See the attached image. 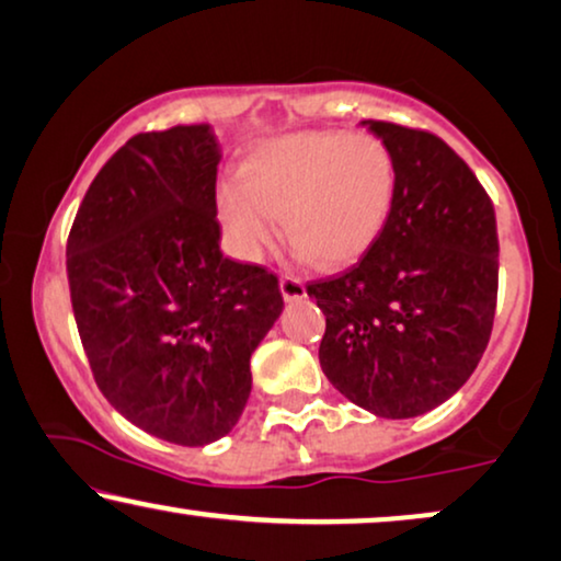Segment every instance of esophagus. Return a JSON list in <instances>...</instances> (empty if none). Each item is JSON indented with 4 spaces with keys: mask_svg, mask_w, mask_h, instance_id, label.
Listing matches in <instances>:
<instances>
[{
    "mask_svg": "<svg viewBox=\"0 0 561 561\" xmlns=\"http://www.w3.org/2000/svg\"><path fill=\"white\" fill-rule=\"evenodd\" d=\"M279 289H282V297H285L287 302H295V300H302L305 295H308V289H305V285L297 276H289L285 274L279 279Z\"/></svg>",
    "mask_w": 561,
    "mask_h": 561,
    "instance_id": "1",
    "label": "esophagus"
}]
</instances>
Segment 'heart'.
Masks as SVG:
<instances>
[{
    "label": "heart",
    "instance_id": "heart-1",
    "mask_svg": "<svg viewBox=\"0 0 561 561\" xmlns=\"http://www.w3.org/2000/svg\"><path fill=\"white\" fill-rule=\"evenodd\" d=\"M398 167L375 136L289 133L253 148L241 179L220 186V226L236 256L259 261L285 230L300 259L346 266L387 226Z\"/></svg>",
    "mask_w": 561,
    "mask_h": 561
}]
</instances>
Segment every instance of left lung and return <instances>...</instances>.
Listing matches in <instances>:
<instances>
[{"label":"left lung","mask_w":561,"mask_h":561,"mask_svg":"<svg viewBox=\"0 0 561 561\" xmlns=\"http://www.w3.org/2000/svg\"><path fill=\"white\" fill-rule=\"evenodd\" d=\"M392 151L387 226L346 272L308 285L325 312L320 367L354 405L415 417L472 377L497 302V228L472 169L425 130L362 119Z\"/></svg>","instance_id":"left-lung-1"}]
</instances>
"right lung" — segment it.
Segmentation results:
<instances>
[{"instance_id":"1","label":"right lung","mask_w":561,"mask_h":561,"mask_svg":"<svg viewBox=\"0 0 561 561\" xmlns=\"http://www.w3.org/2000/svg\"><path fill=\"white\" fill-rule=\"evenodd\" d=\"M210 125L138 133L100 169L66 243L71 308L110 405L179 446L218 442L251 394L279 282L222 256Z\"/></svg>"}]
</instances>
